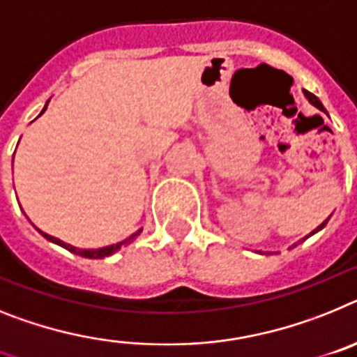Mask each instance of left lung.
Returning a JSON list of instances; mask_svg holds the SVG:
<instances>
[{"label":"left lung","instance_id":"left-lung-1","mask_svg":"<svg viewBox=\"0 0 357 357\" xmlns=\"http://www.w3.org/2000/svg\"><path fill=\"white\" fill-rule=\"evenodd\" d=\"M303 97L307 98V100H309V104H312V105H314L316 109H320V111H324V113H327V111H325V107H324V104H321V102H320V98L316 97V95H312V93H309L307 89H303ZM328 219H331V217H327V219H325V221L321 222V225L318 226V228H314V230H312L311 234H309V235H305V237H303V238H300L298 243H294L293 246L289 248V250H293V248H296V246H298V244H302L303 241H305V238H309V237H311V235H314V234H318V231H320V230H324V228H325V225H327V221H328Z\"/></svg>","mask_w":357,"mask_h":357}]
</instances>
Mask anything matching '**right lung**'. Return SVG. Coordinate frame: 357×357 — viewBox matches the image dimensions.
I'll use <instances>...</instances> for the list:
<instances>
[{
    "label": "right lung",
    "mask_w": 357,
    "mask_h": 357,
    "mask_svg": "<svg viewBox=\"0 0 357 357\" xmlns=\"http://www.w3.org/2000/svg\"><path fill=\"white\" fill-rule=\"evenodd\" d=\"M46 107H48V102H46L45 107H43L41 114L45 113ZM41 114H39V116H41ZM37 231H39V234H41L43 237L46 238V241H50V243H54V244H59V246L64 248V250H68V252L75 253V255L86 257V259H105V257H111V255H113V253L119 252V250L122 246H127V244H131L132 241H135V238L142 234V228H140V230H136L135 234L129 235V237H127V238H123V241H120V243L109 244V246H104V248H97V250H82V248H75V246H71V244L64 243V241H61V238L52 237V235L45 234V231H41V230H39V228H37Z\"/></svg>",
    "instance_id": "obj_1"
}]
</instances>
